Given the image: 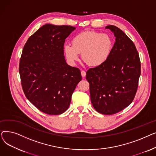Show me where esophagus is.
<instances>
[{
	"instance_id": "esophagus-1",
	"label": "esophagus",
	"mask_w": 156,
	"mask_h": 156,
	"mask_svg": "<svg viewBox=\"0 0 156 156\" xmlns=\"http://www.w3.org/2000/svg\"><path fill=\"white\" fill-rule=\"evenodd\" d=\"M81 75L82 76V77H85L86 76V72L83 70H82L81 71Z\"/></svg>"
}]
</instances>
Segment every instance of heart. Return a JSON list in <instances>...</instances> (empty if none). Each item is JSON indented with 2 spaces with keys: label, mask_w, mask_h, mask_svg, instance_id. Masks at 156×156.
<instances>
[{
  "label": "heart",
  "mask_w": 156,
  "mask_h": 156,
  "mask_svg": "<svg viewBox=\"0 0 156 156\" xmlns=\"http://www.w3.org/2000/svg\"><path fill=\"white\" fill-rule=\"evenodd\" d=\"M112 48V40L105 34L94 31L81 32L72 40V45H66L64 51L66 59L75 64L81 54V59L90 67L103 64L109 57Z\"/></svg>",
  "instance_id": "1"
}]
</instances>
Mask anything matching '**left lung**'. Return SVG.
<instances>
[{
    "label": "left lung",
    "mask_w": 156,
    "mask_h": 156,
    "mask_svg": "<svg viewBox=\"0 0 156 156\" xmlns=\"http://www.w3.org/2000/svg\"><path fill=\"white\" fill-rule=\"evenodd\" d=\"M116 42L106 61L87 71L91 102L101 114L111 115L123 110L134 99L141 66L138 52L130 38L119 28L109 25Z\"/></svg>",
    "instance_id": "8db88e82"
}]
</instances>
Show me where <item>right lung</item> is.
Wrapping results in <instances>:
<instances>
[{
	"instance_id": "add662e5",
	"label": "right lung",
	"mask_w": 156,
	"mask_h": 156,
	"mask_svg": "<svg viewBox=\"0 0 156 156\" xmlns=\"http://www.w3.org/2000/svg\"><path fill=\"white\" fill-rule=\"evenodd\" d=\"M76 28L46 24L24 45L19 72L23 92L28 101L45 114L58 115L66 111L77 84L80 70L64 59L65 39Z\"/></svg>"
}]
</instances>
